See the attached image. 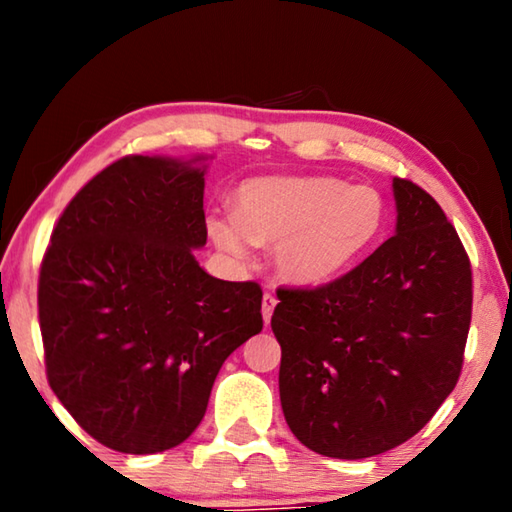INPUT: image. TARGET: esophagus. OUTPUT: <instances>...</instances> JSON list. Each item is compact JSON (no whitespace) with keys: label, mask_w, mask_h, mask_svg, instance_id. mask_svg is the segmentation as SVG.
I'll return each mask as SVG.
<instances>
[{"label":"esophagus","mask_w":512,"mask_h":512,"mask_svg":"<svg viewBox=\"0 0 512 512\" xmlns=\"http://www.w3.org/2000/svg\"><path fill=\"white\" fill-rule=\"evenodd\" d=\"M275 305H277V300H275V296L273 293H264V298H262V318H264V325H268L271 323V316H273V309H275Z\"/></svg>","instance_id":"1"}]
</instances>
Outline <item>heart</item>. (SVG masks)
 I'll list each match as a JSON object with an SVG mask.
<instances>
[{"label": "heart", "mask_w": 512, "mask_h": 512, "mask_svg": "<svg viewBox=\"0 0 512 512\" xmlns=\"http://www.w3.org/2000/svg\"><path fill=\"white\" fill-rule=\"evenodd\" d=\"M386 201L375 187L329 176H259L237 189L235 212L207 214V235L235 262L273 246L293 287H323L361 264L384 237Z\"/></svg>", "instance_id": "obj_1"}]
</instances>
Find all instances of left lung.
<instances>
[{"instance_id":"left-lung-1","label":"left lung","mask_w":512,"mask_h":512,"mask_svg":"<svg viewBox=\"0 0 512 512\" xmlns=\"http://www.w3.org/2000/svg\"><path fill=\"white\" fill-rule=\"evenodd\" d=\"M395 235L341 280L280 289V402L311 452L357 461L415 436L454 391L472 318L470 259L433 198L393 178Z\"/></svg>"}]
</instances>
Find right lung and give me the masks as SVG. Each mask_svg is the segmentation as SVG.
Returning a JSON list of instances; mask_svg holds the SVG:
<instances>
[{
  "label": "right lung",
  "mask_w": 512,
  "mask_h": 512,
  "mask_svg": "<svg viewBox=\"0 0 512 512\" xmlns=\"http://www.w3.org/2000/svg\"><path fill=\"white\" fill-rule=\"evenodd\" d=\"M210 155H131L51 235L38 314L51 391L115 452L155 454L201 424L223 361L262 332V289L196 262Z\"/></svg>",
  "instance_id": "add662e5"
}]
</instances>
